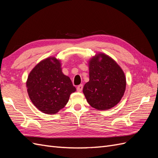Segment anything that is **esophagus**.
Instances as JSON below:
<instances>
[{
    "label": "esophagus",
    "instance_id": "obj_1",
    "mask_svg": "<svg viewBox=\"0 0 158 158\" xmlns=\"http://www.w3.org/2000/svg\"><path fill=\"white\" fill-rule=\"evenodd\" d=\"M82 89H83V85H82V84H80V85H78L77 88H76V89H77V91H78V92H82Z\"/></svg>",
    "mask_w": 158,
    "mask_h": 158
}]
</instances>
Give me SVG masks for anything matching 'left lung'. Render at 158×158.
I'll list each match as a JSON object with an SVG mask.
<instances>
[{
    "instance_id": "1",
    "label": "left lung",
    "mask_w": 158,
    "mask_h": 158,
    "mask_svg": "<svg viewBox=\"0 0 158 158\" xmlns=\"http://www.w3.org/2000/svg\"><path fill=\"white\" fill-rule=\"evenodd\" d=\"M89 80L83 88L88 103L98 110L116 106L126 88L125 76L120 66L111 57L99 53L89 61Z\"/></svg>"
}]
</instances>
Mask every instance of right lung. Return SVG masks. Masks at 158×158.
<instances>
[{
  "instance_id": "add662e5",
  "label": "right lung",
  "mask_w": 158,
  "mask_h": 158,
  "mask_svg": "<svg viewBox=\"0 0 158 158\" xmlns=\"http://www.w3.org/2000/svg\"><path fill=\"white\" fill-rule=\"evenodd\" d=\"M27 93L33 105L43 113L55 114L74 92L70 78L62 73L60 61L49 57L37 64L28 76Z\"/></svg>"
}]
</instances>
